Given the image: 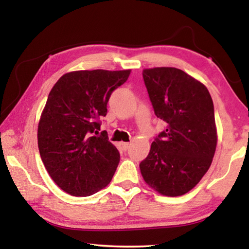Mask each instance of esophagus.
<instances>
[{"mask_svg": "<svg viewBox=\"0 0 249 249\" xmlns=\"http://www.w3.org/2000/svg\"><path fill=\"white\" fill-rule=\"evenodd\" d=\"M129 146H130L129 142H122V147H123L124 150H127L129 148Z\"/></svg>", "mask_w": 249, "mask_h": 249, "instance_id": "obj_1", "label": "esophagus"}]
</instances>
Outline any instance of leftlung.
I'll return each mask as SVG.
<instances>
[{
    "label": "left lung",
    "instance_id": "left-lung-1",
    "mask_svg": "<svg viewBox=\"0 0 249 249\" xmlns=\"http://www.w3.org/2000/svg\"><path fill=\"white\" fill-rule=\"evenodd\" d=\"M142 78L155 114L167 128L140 163L142 176L163 196H182L200 182L215 153L212 98L204 84L180 69H145Z\"/></svg>",
    "mask_w": 249,
    "mask_h": 249
}]
</instances>
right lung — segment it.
<instances>
[{"label":"right lung","mask_w":249,"mask_h":249,"mask_svg":"<svg viewBox=\"0 0 249 249\" xmlns=\"http://www.w3.org/2000/svg\"><path fill=\"white\" fill-rule=\"evenodd\" d=\"M130 70H81L62 75L48 95L38 124V148L46 170L59 188L88 196L111 182L120 153L99 132L112 92Z\"/></svg>","instance_id":"obj_1"}]
</instances>
